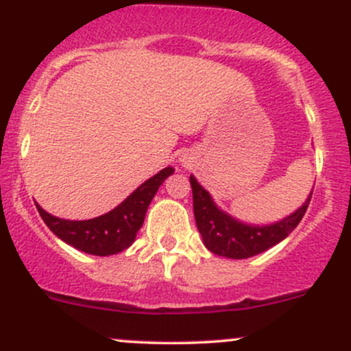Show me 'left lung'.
<instances>
[{
  "mask_svg": "<svg viewBox=\"0 0 351 351\" xmlns=\"http://www.w3.org/2000/svg\"><path fill=\"white\" fill-rule=\"evenodd\" d=\"M190 185L193 191L195 222L205 247L210 252L228 259H247L284 241L301 222L313 195L311 190L308 200L296 212L279 222L271 225H249L220 210L208 191L197 182L193 175L190 176Z\"/></svg>",
  "mask_w": 351,
  "mask_h": 351,
  "instance_id": "8db88e82",
  "label": "left lung"
}]
</instances>
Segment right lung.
<instances>
[{
  "instance_id": "right-lung-1",
  "label": "right lung",
  "mask_w": 351,
  "mask_h": 351,
  "mask_svg": "<svg viewBox=\"0 0 351 351\" xmlns=\"http://www.w3.org/2000/svg\"><path fill=\"white\" fill-rule=\"evenodd\" d=\"M173 171L175 169L171 166L161 169L160 173L146 180L141 186L136 188L123 204L90 220L58 219L45 212L38 204L35 205L47 227L69 245L92 256H112L126 250L134 242L136 234L145 222L147 206L161 183L173 175Z\"/></svg>"
}]
</instances>
